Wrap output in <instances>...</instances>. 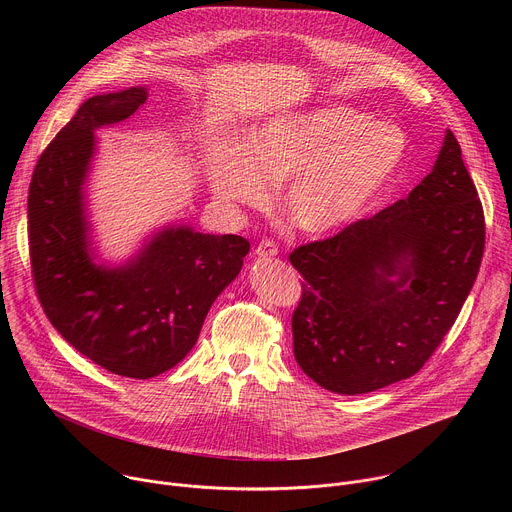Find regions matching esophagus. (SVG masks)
I'll return each instance as SVG.
<instances>
[{
  "label": "esophagus",
  "instance_id": "esophagus-1",
  "mask_svg": "<svg viewBox=\"0 0 512 512\" xmlns=\"http://www.w3.org/2000/svg\"><path fill=\"white\" fill-rule=\"evenodd\" d=\"M255 255L259 259H273L277 255V245L273 241H261L259 247L255 249Z\"/></svg>",
  "mask_w": 512,
  "mask_h": 512
}]
</instances>
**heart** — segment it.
Returning a JSON list of instances; mask_svg holds the SVG:
<instances>
[{
    "label": "heart",
    "mask_w": 512,
    "mask_h": 512,
    "mask_svg": "<svg viewBox=\"0 0 512 512\" xmlns=\"http://www.w3.org/2000/svg\"><path fill=\"white\" fill-rule=\"evenodd\" d=\"M405 133L348 105L283 111L255 123L245 145L212 158L210 184L227 204H263L289 178L281 206L306 235L342 229L367 212L407 160Z\"/></svg>",
    "instance_id": "1"
}]
</instances>
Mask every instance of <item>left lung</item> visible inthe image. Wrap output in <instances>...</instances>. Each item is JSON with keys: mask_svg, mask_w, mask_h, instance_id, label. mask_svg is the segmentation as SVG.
Here are the masks:
<instances>
[{"mask_svg": "<svg viewBox=\"0 0 512 512\" xmlns=\"http://www.w3.org/2000/svg\"><path fill=\"white\" fill-rule=\"evenodd\" d=\"M482 253V204L448 129L407 198L289 255L306 279L291 318L300 369L338 395L413 377L454 326Z\"/></svg>", "mask_w": 512, "mask_h": 512, "instance_id": "1", "label": "left lung"}]
</instances>
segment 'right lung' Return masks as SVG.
<instances>
[{"mask_svg":"<svg viewBox=\"0 0 512 512\" xmlns=\"http://www.w3.org/2000/svg\"><path fill=\"white\" fill-rule=\"evenodd\" d=\"M148 87L87 99L40 156L28 239L40 304L58 334L113 375L152 379L194 348L204 318L241 273L249 241L168 223L123 261L105 259L89 214L97 131L133 117Z\"/></svg>","mask_w":512,"mask_h":512,"instance_id":"add662e5","label":"right lung"}]
</instances>
